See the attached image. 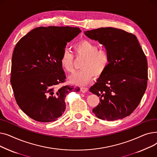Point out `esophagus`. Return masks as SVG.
Segmentation results:
<instances>
[{
  "label": "esophagus",
  "instance_id": "1",
  "mask_svg": "<svg viewBox=\"0 0 157 157\" xmlns=\"http://www.w3.org/2000/svg\"><path fill=\"white\" fill-rule=\"evenodd\" d=\"M88 88L86 87H83V86L81 87V91L83 93H85V92H88Z\"/></svg>",
  "mask_w": 157,
  "mask_h": 157
}]
</instances>
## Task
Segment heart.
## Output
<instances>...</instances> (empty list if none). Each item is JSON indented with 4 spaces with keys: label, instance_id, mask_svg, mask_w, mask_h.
Here are the masks:
<instances>
[{
    "label": "heart",
    "instance_id": "1",
    "mask_svg": "<svg viewBox=\"0 0 157 157\" xmlns=\"http://www.w3.org/2000/svg\"><path fill=\"white\" fill-rule=\"evenodd\" d=\"M73 49L77 57L84 58L81 62V70L69 77L72 84L86 85L95 76L98 77L108 68L110 55L105 49H98V46L91 40H81L74 45ZM74 55L68 50H64L60 57V65L67 72H72L74 69Z\"/></svg>",
    "mask_w": 157,
    "mask_h": 157
}]
</instances>
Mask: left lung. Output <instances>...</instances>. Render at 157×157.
<instances>
[{
  "instance_id": "8db88e82",
  "label": "left lung",
  "mask_w": 157,
  "mask_h": 157,
  "mask_svg": "<svg viewBox=\"0 0 157 157\" xmlns=\"http://www.w3.org/2000/svg\"><path fill=\"white\" fill-rule=\"evenodd\" d=\"M85 34L103 44L110 55L108 68L90 88L100 98L93 113L108 121L129 116L141 102L147 83L146 57L136 36L112 27L87 30Z\"/></svg>"
}]
</instances>
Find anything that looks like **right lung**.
<instances>
[{
    "mask_svg": "<svg viewBox=\"0 0 157 157\" xmlns=\"http://www.w3.org/2000/svg\"><path fill=\"white\" fill-rule=\"evenodd\" d=\"M80 32L78 27H40L16 44L10 81L16 102L32 119L56 121L65 109L66 95L79 92V87L57 86L65 81L61 55L67 43Z\"/></svg>",
    "mask_w": 157,
    "mask_h": 157,
    "instance_id": "right-lung-1",
    "label": "right lung"
}]
</instances>
